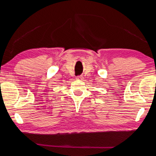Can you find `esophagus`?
Masks as SVG:
<instances>
[{"instance_id": "esophagus-1", "label": "esophagus", "mask_w": 156, "mask_h": 156, "mask_svg": "<svg viewBox=\"0 0 156 156\" xmlns=\"http://www.w3.org/2000/svg\"><path fill=\"white\" fill-rule=\"evenodd\" d=\"M83 76H78L76 77V79H77V80H83Z\"/></svg>"}]
</instances>
